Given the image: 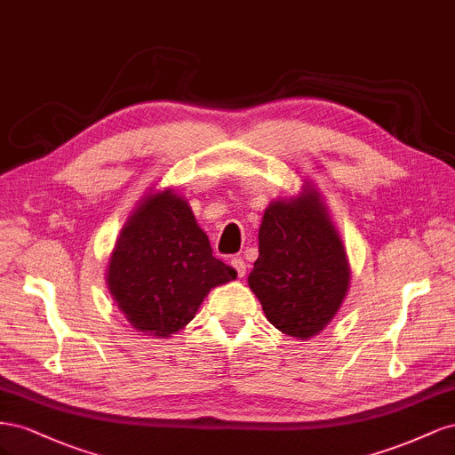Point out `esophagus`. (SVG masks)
<instances>
[{"mask_svg":"<svg viewBox=\"0 0 455 455\" xmlns=\"http://www.w3.org/2000/svg\"><path fill=\"white\" fill-rule=\"evenodd\" d=\"M230 265H232V268L236 270V275H238L240 278L245 276V263H243V259L235 257V259H232V261H230Z\"/></svg>","mask_w":455,"mask_h":455,"instance_id":"esophagus-1","label":"esophagus"}]
</instances>
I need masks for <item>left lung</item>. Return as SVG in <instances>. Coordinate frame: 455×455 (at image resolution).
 <instances>
[{
	"label": "left lung",
	"instance_id": "8db88e82",
	"mask_svg": "<svg viewBox=\"0 0 455 455\" xmlns=\"http://www.w3.org/2000/svg\"><path fill=\"white\" fill-rule=\"evenodd\" d=\"M248 283L272 326L301 341L318 335L341 308L348 257L315 185L268 204Z\"/></svg>",
	"mask_w": 455,
	"mask_h": 455
}]
</instances>
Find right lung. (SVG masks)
<instances>
[{"mask_svg": "<svg viewBox=\"0 0 455 455\" xmlns=\"http://www.w3.org/2000/svg\"><path fill=\"white\" fill-rule=\"evenodd\" d=\"M236 278L213 257L187 198L150 190L125 220L108 259L107 283L132 326L167 339L196 316L205 295Z\"/></svg>", "mask_w": 455, "mask_h": 455, "instance_id": "1", "label": "right lung"}]
</instances>
